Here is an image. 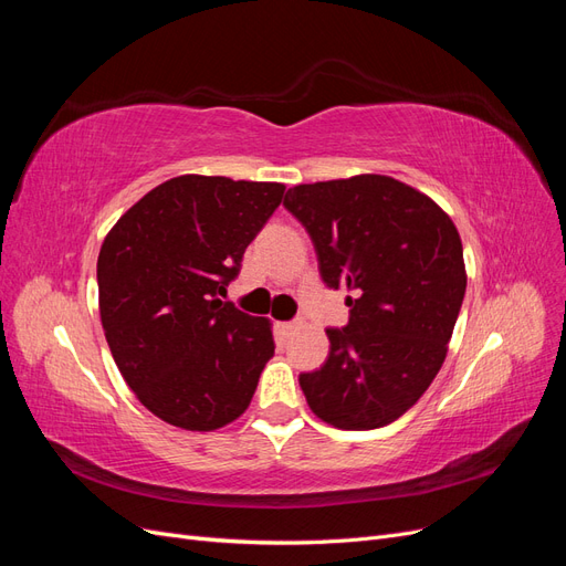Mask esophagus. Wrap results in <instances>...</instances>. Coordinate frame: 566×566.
<instances>
[{"label":"esophagus","mask_w":566,"mask_h":566,"mask_svg":"<svg viewBox=\"0 0 566 566\" xmlns=\"http://www.w3.org/2000/svg\"><path fill=\"white\" fill-rule=\"evenodd\" d=\"M297 321H285V323H279V331L283 333V335H287V333H293L295 328H297Z\"/></svg>","instance_id":"34e87169"}]
</instances>
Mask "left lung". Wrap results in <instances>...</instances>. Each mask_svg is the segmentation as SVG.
Wrapping results in <instances>:
<instances>
[{
    "label": "left lung",
    "mask_w": 566,
    "mask_h": 566,
    "mask_svg": "<svg viewBox=\"0 0 566 566\" xmlns=\"http://www.w3.org/2000/svg\"><path fill=\"white\" fill-rule=\"evenodd\" d=\"M283 208L310 233L323 283L347 287L349 323L328 328L331 352L300 387L339 430L401 418L432 385L465 297L462 243L439 205L397 179L300 184Z\"/></svg>",
    "instance_id": "1"
}]
</instances>
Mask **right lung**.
I'll use <instances>...</instances> for the list:
<instances>
[{"label": "right lung", "mask_w": 566, "mask_h": 566, "mask_svg": "<svg viewBox=\"0 0 566 566\" xmlns=\"http://www.w3.org/2000/svg\"><path fill=\"white\" fill-rule=\"evenodd\" d=\"M283 184L175 177L117 219L98 252V310L115 364L153 416L210 432L250 406L271 323L224 302Z\"/></svg>", "instance_id": "1"}]
</instances>
